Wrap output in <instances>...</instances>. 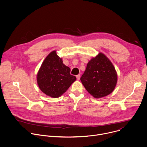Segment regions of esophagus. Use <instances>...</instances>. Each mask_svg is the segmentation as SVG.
<instances>
[{
    "label": "esophagus",
    "instance_id": "34e87169",
    "mask_svg": "<svg viewBox=\"0 0 147 147\" xmlns=\"http://www.w3.org/2000/svg\"><path fill=\"white\" fill-rule=\"evenodd\" d=\"M76 76V78H77L78 80H79V79H80V74L77 75Z\"/></svg>",
    "mask_w": 147,
    "mask_h": 147
}]
</instances>
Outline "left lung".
Here are the masks:
<instances>
[{"mask_svg": "<svg viewBox=\"0 0 147 147\" xmlns=\"http://www.w3.org/2000/svg\"><path fill=\"white\" fill-rule=\"evenodd\" d=\"M80 80L92 96L100 98L113 91L117 84V74L110 60L99 53L89 61Z\"/></svg>", "mask_w": 147, "mask_h": 147, "instance_id": "8db88e82", "label": "left lung"}]
</instances>
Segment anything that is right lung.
<instances>
[{
  "mask_svg": "<svg viewBox=\"0 0 147 147\" xmlns=\"http://www.w3.org/2000/svg\"><path fill=\"white\" fill-rule=\"evenodd\" d=\"M70 71L56 51H52L45 59L38 72L37 81L40 89L52 98L60 96L76 79Z\"/></svg>",
  "mask_w": 147,
  "mask_h": 147,
  "instance_id": "right-lung-1",
  "label": "right lung"
}]
</instances>
